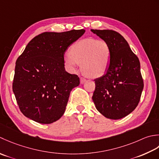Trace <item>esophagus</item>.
<instances>
[{
  "mask_svg": "<svg viewBox=\"0 0 159 159\" xmlns=\"http://www.w3.org/2000/svg\"><path fill=\"white\" fill-rule=\"evenodd\" d=\"M85 82H86V79L84 78V77H80V82H81V84H84Z\"/></svg>",
  "mask_w": 159,
  "mask_h": 159,
  "instance_id": "obj_1",
  "label": "esophagus"
}]
</instances>
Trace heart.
<instances>
[{"label":"heart","instance_id":"b5f03b06","mask_svg":"<svg viewBox=\"0 0 159 159\" xmlns=\"http://www.w3.org/2000/svg\"><path fill=\"white\" fill-rule=\"evenodd\" d=\"M111 48L106 41L89 38L73 44L70 53L64 54V60L70 70H75L80 64L84 73L95 78L106 73L111 64Z\"/></svg>","mask_w":159,"mask_h":159}]
</instances>
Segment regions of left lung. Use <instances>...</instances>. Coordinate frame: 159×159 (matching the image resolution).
Masks as SVG:
<instances>
[{
    "label": "left lung",
    "instance_id": "left-lung-1",
    "mask_svg": "<svg viewBox=\"0 0 159 159\" xmlns=\"http://www.w3.org/2000/svg\"><path fill=\"white\" fill-rule=\"evenodd\" d=\"M111 48V61L102 77L95 80L93 100L106 118L119 119L138 106L143 89L140 61L122 35L112 30H91Z\"/></svg>",
    "mask_w": 159,
    "mask_h": 159
}]
</instances>
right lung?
I'll return each mask as SVG.
<instances>
[{
    "label": "right lung",
    "instance_id": "obj_1",
    "mask_svg": "<svg viewBox=\"0 0 159 159\" xmlns=\"http://www.w3.org/2000/svg\"><path fill=\"white\" fill-rule=\"evenodd\" d=\"M84 30L44 32L28 43L16 62L13 92L25 116L43 124L64 115L70 93L80 78L67 73L64 55Z\"/></svg>",
    "mask_w": 159,
    "mask_h": 159
}]
</instances>
